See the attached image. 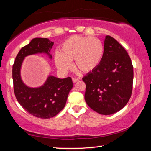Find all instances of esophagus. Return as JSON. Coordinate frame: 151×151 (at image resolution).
I'll use <instances>...</instances> for the list:
<instances>
[{"label": "esophagus", "mask_w": 151, "mask_h": 151, "mask_svg": "<svg viewBox=\"0 0 151 151\" xmlns=\"http://www.w3.org/2000/svg\"><path fill=\"white\" fill-rule=\"evenodd\" d=\"M79 81V79L78 78H76V77H73V81L74 83H77V82Z\"/></svg>", "instance_id": "esophagus-1"}]
</instances>
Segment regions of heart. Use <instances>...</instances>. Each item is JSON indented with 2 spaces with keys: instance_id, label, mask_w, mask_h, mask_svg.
I'll return each mask as SVG.
<instances>
[{
  "instance_id": "1",
  "label": "heart",
  "mask_w": 151,
  "mask_h": 151,
  "mask_svg": "<svg viewBox=\"0 0 151 151\" xmlns=\"http://www.w3.org/2000/svg\"><path fill=\"white\" fill-rule=\"evenodd\" d=\"M104 46L98 38L74 35L65 40L55 56L58 69L66 73L70 69V61L81 73H88L95 69L103 58Z\"/></svg>"
}]
</instances>
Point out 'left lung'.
I'll return each mask as SVG.
<instances>
[{
  "instance_id": "left-lung-1",
  "label": "left lung",
  "mask_w": 151,
  "mask_h": 151,
  "mask_svg": "<svg viewBox=\"0 0 151 151\" xmlns=\"http://www.w3.org/2000/svg\"><path fill=\"white\" fill-rule=\"evenodd\" d=\"M83 81L86 84L85 99L88 106L101 114L115 113L126 105L132 94L131 58L116 40L106 36L100 64Z\"/></svg>"
}]
</instances>
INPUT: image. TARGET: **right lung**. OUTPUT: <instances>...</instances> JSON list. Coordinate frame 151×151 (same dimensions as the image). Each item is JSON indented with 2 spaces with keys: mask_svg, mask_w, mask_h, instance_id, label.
I'll use <instances>...</instances> for the list:
<instances>
[{
  "mask_svg": "<svg viewBox=\"0 0 151 151\" xmlns=\"http://www.w3.org/2000/svg\"><path fill=\"white\" fill-rule=\"evenodd\" d=\"M53 44L46 38L33 39L20 50L12 66L13 88L17 100L29 113L45 119L54 117L65 107L73 86L72 78L69 76L60 79L50 76L44 85L32 88L22 83L20 71L22 60L28 55L45 52L51 58L49 52Z\"/></svg>",
  "mask_w": 151,
  "mask_h": 151,
  "instance_id": "obj_1",
  "label": "right lung"
}]
</instances>
